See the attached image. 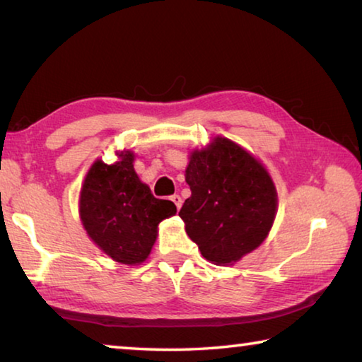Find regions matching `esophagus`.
Listing matches in <instances>:
<instances>
[{
    "instance_id": "esophagus-1",
    "label": "esophagus",
    "mask_w": 362,
    "mask_h": 362,
    "mask_svg": "<svg viewBox=\"0 0 362 362\" xmlns=\"http://www.w3.org/2000/svg\"><path fill=\"white\" fill-rule=\"evenodd\" d=\"M170 201H173V203L177 206V209H180V206H182V198L179 194H173L170 196Z\"/></svg>"
}]
</instances>
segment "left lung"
I'll use <instances>...</instances> for the list:
<instances>
[{
	"label": "left lung",
	"instance_id": "left-lung-1",
	"mask_svg": "<svg viewBox=\"0 0 362 362\" xmlns=\"http://www.w3.org/2000/svg\"><path fill=\"white\" fill-rule=\"evenodd\" d=\"M185 180L192 196L179 216L206 260L230 265L265 241L276 217V188L243 146L216 137L193 150Z\"/></svg>",
	"mask_w": 362,
	"mask_h": 362
}]
</instances>
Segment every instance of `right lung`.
<instances>
[{
  "mask_svg": "<svg viewBox=\"0 0 362 362\" xmlns=\"http://www.w3.org/2000/svg\"><path fill=\"white\" fill-rule=\"evenodd\" d=\"M119 161L100 159L90 166L79 194V217L90 240L115 262L137 265L146 260L161 220L175 216L173 201L158 199L134 170V153Z\"/></svg>",
  "mask_w": 362,
  "mask_h": 362,
  "instance_id": "obj_1",
  "label": "right lung"
}]
</instances>
